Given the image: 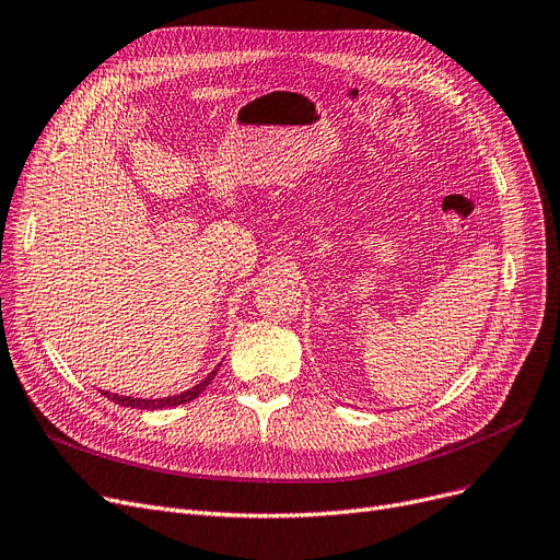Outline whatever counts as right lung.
<instances>
[{"label":"right lung","instance_id":"obj_1","mask_svg":"<svg viewBox=\"0 0 560 560\" xmlns=\"http://www.w3.org/2000/svg\"><path fill=\"white\" fill-rule=\"evenodd\" d=\"M218 370H220V365L206 376V378H201L197 386H192V388H188V390H184V393H179V395H172V397H161V399H142V397H127V395H117V393H102L104 397H108L110 401H115V404H120V406H127V408H140V410H159V408H172V406H179V404H188V401H192V399H197L199 395H201V390H206V386L211 384V381L215 378V374H218Z\"/></svg>","mask_w":560,"mask_h":560}]
</instances>
